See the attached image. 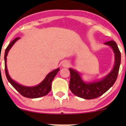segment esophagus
I'll return each instance as SVG.
<instances>
[{"label":"esophagus","mask_w":126,"mask_h":126,"mask_svg":"<svg viewBox=\"0 0 126 126\" xmlns=\"http://www.w3.org/2000/svg\"><path fill=\"white\" fill-rule=\"evenodd\" d=\"M69 62H68V61H63V62H62V66L63 67H68L69 66Z\"/></svg>","instance_id":"obj_1"}]
</instances>
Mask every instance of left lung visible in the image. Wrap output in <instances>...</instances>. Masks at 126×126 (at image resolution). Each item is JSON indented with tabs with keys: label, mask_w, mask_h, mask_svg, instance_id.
I'll return each instance as SVG.
<instances>
[{
	"label": "left lung",
	"mask_w": 126,
	"mask_h": 126,
	"mask_svg": "<svg viewBox=\"0 0 126 126\" xmlns=\"http://www.w3.org/2000/svg\"><path fill=\"white\" fill-rule=\"evenodd\" d=\"M104 44L111 47L113 50L115 54L113 68L102 79L91 82H84L78 71L69 68L71 74L69 89L76 96L85 99L97 98L107 91L116 82L121 64V52L114 41H110Z\"/></svg>",
	"instance_id": "obj_1"
}]
</instances>
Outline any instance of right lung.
I'll use <instances>...</instances> for the list:
<instances>
[{
	"label": "right lung",
	"mask_w": 126,
	"mask_h": 126,
	"mask_svg": "<svg viewBox=\"0 0 126 126\" xmlns=\"http://www.w3.org/2000/svg\"><path fill=\"white\" fill-rule=\"evenodd\" d=\"M20 38H16L14 40H13L10 44L7 46L5 52L4 60H5V74L8 82H10L13 86L22 96L28 98H38V97H43L47 94L51 90V84L53 79L58 72L60 70V68H57L55 70L49 72L44 80L40 83L35 87H26V86L22 85L19 83H17L15 80L11 78L9 75L8 69H7V57L8 54L9 50H10L13 46L15 43Z\"/></svg>",
	"instance_id": "obj_1"
}]
</instances>
